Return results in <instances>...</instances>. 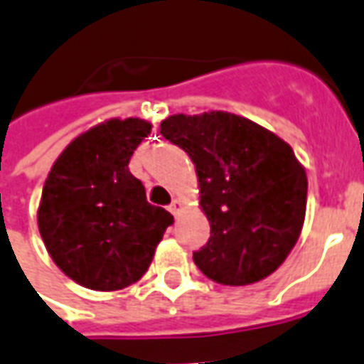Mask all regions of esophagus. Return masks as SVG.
<instances>
[{
	"instance_id": "esophagus-1",
	"label": "esophagus",
	"mask_w": 364,
	"mask_h": 364,
	"mask_svg": "<svg viewBox=\"0 0 364 364\" xmlns=\"http://www.w3.org/2000/svg\"><path fill=\"white\" fill-rule=\"evenodd\" d=\"M169 213L173 214V216H177V214L181 213V203H179V200H173V203L169 205Z\"/></svg>"
}]
</instances>
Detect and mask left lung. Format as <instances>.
I'll return each mask as SVG.
<instances>
[{
	"label": "left lung",
	"mask_w": 364,
	"mask_h": 364,
	"mask_svg": "<svg viewBox=\"0 0 364 364\" xmlns=\"http://www.w3.org/2000/svg\"><path fill=\"white\" fill-rule=\"evenodd\" d=\"M161 136L195 164L210 237L193 259L220 284H252L277 271L304 224L308 179L279 136L232 112L173 114Z\"/></svg>",
	"instance_id": "left-lung-1"
}]
</instances>
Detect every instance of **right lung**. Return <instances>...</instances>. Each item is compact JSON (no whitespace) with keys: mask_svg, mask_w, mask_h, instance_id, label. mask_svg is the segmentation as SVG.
Listing matches in <instances>:
<instances>
[{"mask_svg":"<svg viewBox=\"0 0 364 364\" xmlns=\"http://www.w3.org/2000/svg\"><path fill=\"white\" fill-rule=\"evenodd\" d=\"M151 124L107 120L77 136L54 161L38 230L54 263L91 290H119L150 267L173 216L146 200L128 161Z\"/></svg>","mask_w":364,"mask_h":364,"instance_id":"add662e5","label":"right lung"}]
</instances>
